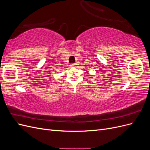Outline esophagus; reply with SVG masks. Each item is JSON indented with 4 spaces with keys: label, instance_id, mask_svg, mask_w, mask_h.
<instances>
[{
    "label": "esophagus",
    "instance_id": "esophagus-1",
    "mask_svg": "<svg viewBox=\"0 0 150 150\" xmlns=\"http://www.w3.org/2000/svg\"><path fill=\"white\" fill-rule=\"evenodd\" d=\"M70 66H71V67H74L75 66V64H71Z\"/></svg>",
    "mask_w": 150,
    "mask_h": 150
}]
</instances>
